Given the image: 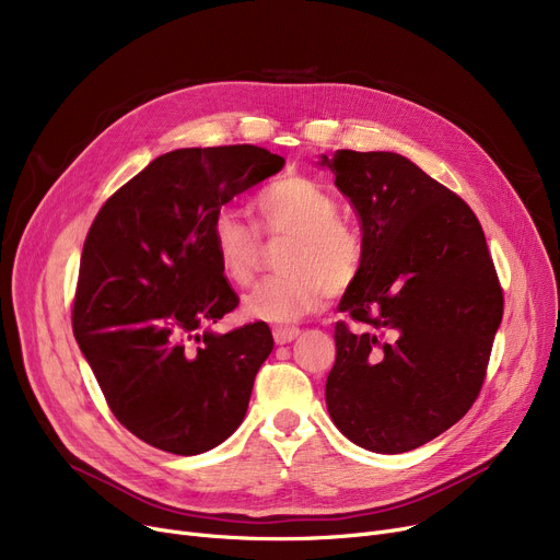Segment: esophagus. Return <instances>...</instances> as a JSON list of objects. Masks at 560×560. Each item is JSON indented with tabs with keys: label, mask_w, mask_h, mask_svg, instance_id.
Masks as SVG:
<instances>
[{
	"label": "esophagus",
	"mask_w": 560,
	"mask_h": 560,
	"mask_svg": "<svg viewBox=\"0 0 560 560\" xmlns=\"http://www.w3.org/2000/svg\"><path fill=\"white\" fill-rule=\"evenodd\" d=\"M272 336H275L277 345H285V342H292L300 336V329L298 327H275Z\"/></svg>",
	"instance_id": "1"
}]
</instances>
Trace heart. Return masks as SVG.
Here are the masks:
<instances>
[{"mask_svg":"<svg viewBox=\"0 0 560 560\" xmlns=\"http://www.w3.org/2000/svg\"><path fill=\"white\" fill-rule=\"evenodd\" d=\"M256 228L241 211L222 209L211 224V245L224 279L247 288L262 262V238H288L279 254L281 275L262 279L245 298V311L265 319H298L319 308L334 288L361 272V233L338 218V199L308 176L290 174L254 199Z\"/></svg>","mask_w":560,"mask_h":560,"instance_id":"heart-1","label":"heart"}]
</instances>
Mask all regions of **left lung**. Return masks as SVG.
Returning a JSON list of instances; mask_svg holds the SVG:
<instances>
[{
  "mask_svg": "<svg viewBox=\"0 0 560 560\" xmlns=\"http://www.w3.org/2000/svg\"><path fill=\"white\" fill-rule=\"evenodd\" d=\"M361 220L365 258L336 322L327 408L370 452L416 450L456 424L486 381L504 315L475 211L393 152L322 156Z\"/></svg>",
  "mask_w": 560,
  "mask_h": 560,
  "instance_id": "8db88e82",
  "label": "left lung"
}]
</instances>
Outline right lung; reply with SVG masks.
Wrapping results in <instances>:
<instances>
[{"label": "right lung", "mask_w": 560, "mask_h": 560, "mask_svg": "<svg viewBox=\"0 0 560 560\" xmlns=\"http://www.w3.org/2000/svg\"><path fill=\"white\" fill-rule=\"evenodd\" d=\"M283 167L256 144L188 147L117 188L88 229L72 331L113 416L156 450L195 456L241 427L275 347L265 322L209 327L238 306L211 224Z\"/></svg>", "instance_id": "obj_1"}]
</instances>
